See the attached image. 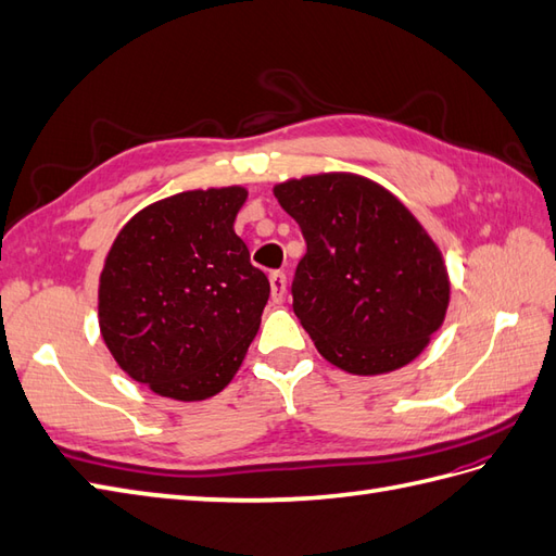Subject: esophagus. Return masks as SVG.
<instances>
[{"label":"esophagus","mask_w":556,"mask_h":556,"mask_svg":"<svg viewBox=\"0 0 556 556\" xmlns=\"http://www.w3.org/2000/svg\"><path fill=\"white\" fill-rule=\"evenodd\" d=\"M268 282H270V300H274V304H280L286 300V292H288L286 274H282V270H274V274L268 276Z\"/></svg>","instance_id":"1"}]
</instances>
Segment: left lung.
<instances>
[{"instance_id": "1", "label": "left lung", "mask_w": 556, "mask_h": 556, "mask_svg": "<svg viewBox=\"0 0 556 556\" xmlns=\"http://www.w3.org/2000/svg\"><path fill=\"white\" fill-rule=\"evenodd\" d=\"M274 195L306 240L292 308L318 354L363 377L413 363L451 304L448 268L417 216L354 172L286 179Z\"/></svg>"}]
</instances>
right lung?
<instances>
[{"mask_svg":"<svg viewBox=\"0 0 556 556\" xmlns=\"http://www.w3.org/2000/svg\"><path fill=\"white\" fill-rule=\"evenodd\" d=\"M245 200V186L162 198L134 214L105 254L101 337L157 396H216L260 332L270 286L233 228Z\"/></svg>","mask_w":556,"mask_h":556,"instance_id":"obj_1","label":"right lung"}]
</instances>
